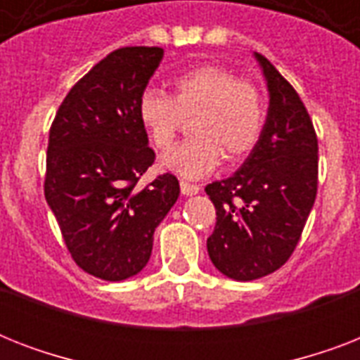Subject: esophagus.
I'll list each match as a JSON object with an SVG mask.
<instances>
[{
    "label": "esophagus",
    "instance_id": "esophagus-1",
    "mask_svg": "<svg viewBox=\"0 0 360 360\" xmlns=\"http://www.w3.org/2000/svg\"><path fill=\"white\" fill-rule=\"evenodd\" d=\"M181 192L185 196H194V194L200 192V186L194 185V183H188V181H181Z\"/></svg>",
    "mask_w": 360,
    "mask_h": 360
}]
</instances>
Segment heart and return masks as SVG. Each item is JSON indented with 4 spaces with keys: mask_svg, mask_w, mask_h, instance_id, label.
<instances>
[{
    "mask_svg": "<svg viewBox=\"0 0 360 360\" xmlns=\"http://www.w3.org/2000/svg\"><path fill=\"white\" fill-rule=\"evenodd\" d=\"M174 97L146 87L138 97V120L157 149H168L185 124L196 136L162 158L169 172L198 179L211 174L222 157L239 160L256 147L265 127V98L256 84L240 80L220 65H200L172 82Z\"/></svg>",
    "mask_w": 360,
    "mask_h": 360,
    "instance_id": "b5f03b06",
    "label": "heart"
}]
</instances>
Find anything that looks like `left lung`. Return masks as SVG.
I'll return each instance as SVG.
<instances>
[{"instance_id":"left-lung-1","label":"left lung","mask_w":360,"mask_h":360,"mask_svg":"<svg viewBox=\"0 0 360 360\" xmlns=\"http://www.w3.org/2000/svg\"><path fill=\"white\" fill-rule=\"evenodd\" d=\"M269 112L250 157L228 179L205 186L217 209L207 252L233 280H256L284 265L318 194V136L301 97L265 56Z\"/></svg>"}]
</instances>
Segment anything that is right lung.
<instances>
[{"instance_id": "1", "label": "right lung", "mask_w": 360, "mask_h": 360, "mask_svg": "<svg viewBox=\"0 0 360 360\" xmlns=\"http://www.w3.org/2000/svg\"><path fill=\"white\" fill-rule=\"evenodd\" d=\"M162 56L158 46L110 52L72 86L50 127L46 202L76 265L108 282L146 267L155 228L179 196L172 174L138 186L155 162L138 97Z\"/></svg>"}]
</instances>
